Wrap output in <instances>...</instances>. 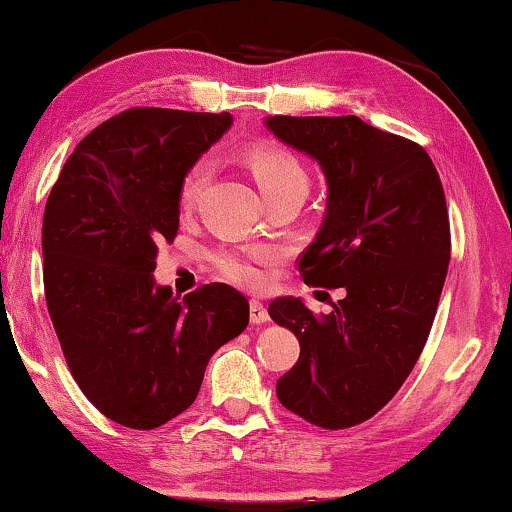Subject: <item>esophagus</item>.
Wrapping results in <instances>:
<instances>
[{"label": "esophagus", "instance_id": "1", "mask_svg": "<svg viewBox=\"0 0 512 512\" xmlns=\"http://www.w3.org/2000/svg\"><path fill=\"white\" fill-rule=\"evenodd\" d=\"M249 319H251V324H265V321L270 319L268 307H265L261 300H251V303H249Z\"/></svg>", "mask_w": 512, "mask_h": 512}]
</instances>
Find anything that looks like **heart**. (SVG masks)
Segmentation results:
<instances>
[{
	"label": "heart",
	"instance_id": "1",
	"mask_svg": "<svg viewBox=\"0 0 512 512\" xmlns=\"http://www.w3.org/2000/svg\"><path fill=\"white\" fill-rule=\"evenodd\" d=\"M247 165L254 174L258 188L265 200L279 198L286 193L307 191V170L296 153L279 144H254L247 151ZM214 165L207 156L193 160L179 179L177 205L181 212H193L202 193L212 179ZM275 261V251L270 247H244L221 249L212 256V265L221 277L244 289H261L265 284L263 268Z\"/></svg>",
	"mask_w": 512,
	"mask_h": 512
}]
</instances>
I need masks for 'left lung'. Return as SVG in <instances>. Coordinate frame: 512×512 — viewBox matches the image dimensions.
<instances>
[{
	"label": "left lung",
	"instance_id": "1",
	"mask_svg": "<svg viewBox=\"0 0 512 512\" xmlns=\"http://www.w3.org/2000/svg\"><path fill=\"white\" fill-rule=\"evenodd\" d=\"M265 123L317 158L328 181L326 219L298 272L310 286L345 289L324 317L298 298L270 303L300 342L277 398L314 426L349 429L396 396L429 338L452 249L445 191L424 146L359 116Z\"/></svg>",
	"mask_w": 512,
	"mask_h": 512
}]
</instances>
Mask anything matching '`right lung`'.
Masks as SVG:
<instances>
[{
    "mask_svg": "<svg viewBox=\"0 0 512 512\" xmlns=\"http://www.w3.org/2000/svg\"><path fill=\"white\" fill-rule=\"evenodd\" d=\"M233 118L135 107L86 135L48 195L44 291L69 373L104 417L149 431L198 396L212 354L249 324L228 284L156 286L179 230L177 186Z\"/></svg>",
    "mask_w": 512,
    "mask_h": 512,
    "instance_id": "add662e5",
    "label": "right lung"
}]
</instances>
